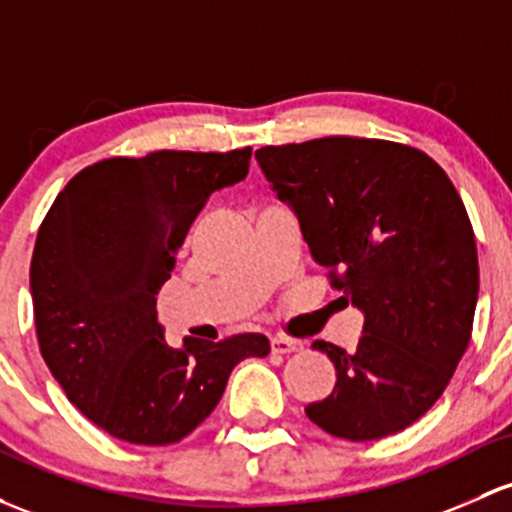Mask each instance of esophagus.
<instances>
[{"mask_svg":"<svg viewBox=\"0 0 512 512\" xmlns=\"http://www.w3.org/2000/svg\"><path fill=\"white\" fill-rule=\"evenodd\" d=\"M304 348V343L297 341V338H289V336H272V351L274 353H297Z\"/></svg>","mask_w":512,"mask_h":512,"instance_id":"esophagus-1","label":"esophagus"}]
</instances>
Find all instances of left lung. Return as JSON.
<instances>
[{"label": "left lung", "mask_w": 512, "mask_h": 512, "mask_svg": "<svg viewBox=\"0 0 512 512\" xmlns=\"http://www.w3.org/2000/svg\"><path fill=\"white\" fill-rule=\"evenodd\" d=\"M255 157L331 287L365 316L353 353L314 341L336 387L306 417L348 441L402 432L439 400L471 341L478 255L459 191L432 157L387 139L321 137Z\"/></svg>", "instance_id": "left-lung-1"}]
</instances>
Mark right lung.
I'll return each mask as SVG.
<instances>
[{
	"instance_id": "right-lung-1",
	"label": "right lung",
	"mask_w": 512,
	"mask_h": 512,
	"mask_svg": "<svg viewBox=\"0 0 512 512\" xmlns=\"http://www.w3.org/2000/svg\"><path fill=\"white\" fill-rule=\"evenodd\" d=\"M252 149L112 157L56 196L31 257L43 360L68 400L110 437L176 444L215 410L230 373L265 358L262 333L171 348L157 294L213 191L245 179Z\"/></svg>"
}]
</instances>
